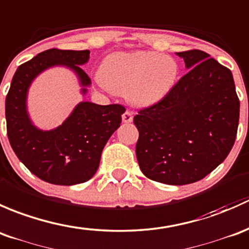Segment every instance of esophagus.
Returning <instances> with one entry per match:
<instances>
[{"label":"esophagus","mask_w":249,"mask_h":249,"mask_svg":"<svg viewBox=\"0 0 249 249\" xmlns=\"http://www.w3.org/2000/svg\"><path fill=\"white\" fill-rule=\"evenodd\" d=\"M122 120H124V124H130L133 121V112L130 110H125L122 115Z\"/></svg>","instance_id":"1"}]
</instances>
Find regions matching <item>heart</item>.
<instances>
[{
  "mask_svg": "<svg viewBox=\"0 0 249 249\" xmlns=\"http://www.w3.org/2000/svg\"><path fill=\"white\" fill-rule=\"evenodd\" d=\"M176 61L153 51L119 53L107 61L102 80L110 91L129 94L138 104H150L162 98L178 76Z\"/></svg>",
  "mask_w": 249,
  "mask_h": 249,
  "instance_id": "heart-1",
  "label": "heart"
}]
</instances>
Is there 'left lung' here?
<instances>
[{
  "label": "left lung",
  "instance_id": "8db88e82",
  "mask_svg": "<svg viewBox=\"0 0 249 249\" xmlns=\"http://www.w3.org/2000/svg\"><path fill=\"white\" fill-rule=\"evenodd\" d=\"M189 69L133 122L142 174L166 184H188L213 171L237 134L240 101L229 68L201 50L178 53Z\"/></svg>",
  "mask_w": 249,
  "mask_h": 249
}]
</instances>
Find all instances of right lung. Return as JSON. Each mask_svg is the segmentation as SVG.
Listing matches in <instances>:
<instances>
[{"instance_id":"obj_1","label":"right lung","mask_w":249,"mask_h":249,"mask_svg":"<svg viewBox=\"0 0 249 249\" xmlns=\"http://www.w3.org/2000/svg\"><path fill=\"white\" fill-rule=\"evenodd\" d=\"M89 58V50L55 48L43 51L18 67L7 93L10 146L31 173L49 183L71 186L89 180L98 169L107 142L122 122L125 107L121 104L97 106L83 102L56 129L43 132L31 124L26 93L35 76L51 66L66 65L76 71L84 86H89L91 80L79 67Z\"/></svg>"}]
</instances>
